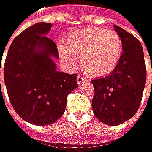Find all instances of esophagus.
I'll use <instances>...</instances> for the list:
<instances>
[{
    "mask_svg": "<svg viewBox=\"0 0 152 152\" xmlns=\"http://www.w3.org/2000/svg\"><path fill=\"white\" fill-rule=\"evenodd\" d=\"M85 81H86V78H85V77H83L82 75H78V77H77V83L78 85L83 84Z\"/></svg>",
    "mask_w": 152,
    "mask_h": 152,
    "instance_id": "1",
    "label": "esophagus"
}]
</instances>
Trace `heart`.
<instances>
[{
  "label": "heart",
  "mask_w": 152,
  "mask_h": 152,
  "mask_svg": "<svg viewBox=\"0 0 152 152\" xmlns=\"http://www.w3.org/2000/svg\"><path fill=\"white\" fill-rule=\"evenodd\" d=\"M58 51L64 63L70 68L77 66L81 58L82 68L94 77L110 74L118 65L122 42L113 30L86 27L72 32L66 44L58 43Z\"/></svg>",
  "instance_id": "obj_1"
}]
</instances>
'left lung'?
I'll use <instances>...</instances> for the list:
<instances>
[{
    "instance_id": "1",
    "label": "left lung",
    "mask_w": 152,
    "mask_h": 152,
    "mask_svg": "<svg viewBox=\"0 0 152 152\" xmlns=\"http://www.w3.org/2000/svg\"><path fill=\"white\" fill-rule=\"evenodd\" d=\"M123 53L113 71L92 80V102L95 117L108 126H118L133 118L142 102L146 84V66L141 42L133 34L114 25Z\"/></svg>"
}]
</instances>
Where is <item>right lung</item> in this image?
Here are the masks:
<instances>
[{
    "label": "right lung",
    "mask_w": 152,
    "mask_h": 152,
    "mask_svg": "<svg viewBox=\"0 0 152 152\" xmlns=\"http://www.w3.org/2000/svg\"><path fill=\"white\" fill-rule=\"evenodd\" d=\"M50 27V23L41 22L24 30L11 42L3 66L11 105L21 118L35 126L56 122L65 112L67 95L78 86L77 74L56 69L57 46L45 36Z\"/></svg>",
    "instance_id": "right-lung-1"
}]
</instances>
